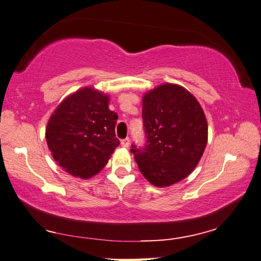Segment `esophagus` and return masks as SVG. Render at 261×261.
<instances>
[{"label": "esophagus", "instance_id": "1", "mask_svg": "<svg viewBox=\"0 0 261 261\" xmlns=\"http://www.w3.org/2000/svg\"><path fill=\"white\" fill-rule=\"evenodd\" d=\"M121 146L124 147V148H127L130 146V139L129 138H125V139H122L121 140Z\"/></svg>", "mask_w": 261, "mask_h": 261}]
</instances>
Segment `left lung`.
<instances>
[{"label":"left lung","mask_w":261,"mask_h":261,"mask_svg":"<svg viewBox=\"0 0 261 261\" xmlns=\"http://www.w3.org/2000/svg\"><path fill=\"white\" fill-rule=\"evenodd\" d=\"M146 148L131 149L143 177L168 187L192 174L207 143V121L196 97L171 83L142 96Z\"/></svg>","instance_id":"obj_1"}]
</instances>
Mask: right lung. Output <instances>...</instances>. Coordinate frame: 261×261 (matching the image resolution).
<instances>
[{
    "label": "right lung",
    "mask_w": 261,
    "mask_h": 261,
    "mask_svg": "<svg viewBox=\"0 0 261 261\" xmlns=\"http://www.w3.org/2000/svg\"><path fill=\"white\" fill-rule=\"evenodd\" d=\"M110 96L93 86L65 97L49 118V150L66 173L92 178L108 164L120 141L115 137L118 114L109 109Z\"/></svg>",
    "instance_id": "add662e5"
}]
</instances>
